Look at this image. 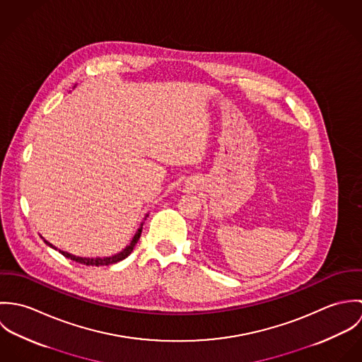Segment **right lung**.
<instances>
[{
  "label": "right lung",
  "instance_id": "1",
  "mask_svg": "<svg viewBox=\"0 0 362 362\" xmlns=\"http://www.w3.org/2000/svg\"><path fill=\"white\" fill-rule=\"evenodd\" d=\"M141 233H142V226L139 227V230H138V233L135 234V237L132 238V241H131V244L122 251V252H119V254H117V255H114V257H108V258H96V259H90V258H79V257H75V255H71V254H68V252H62V251H59L65 258L71 259V260H75V262H78V263H82V264H86V266H100V264H104V266H108V264H112V263H117V262H119V260H122V259L127 258L132 251H134V247H135V244L138 243V240L141 238ZM46 244L47 245H50L52 247L50 243H47L46 241ZM54 250H57L55 247H52Z\"/></svg>",
  "mask_w": 362,
  "mask_h": 362
}]
</instances>
